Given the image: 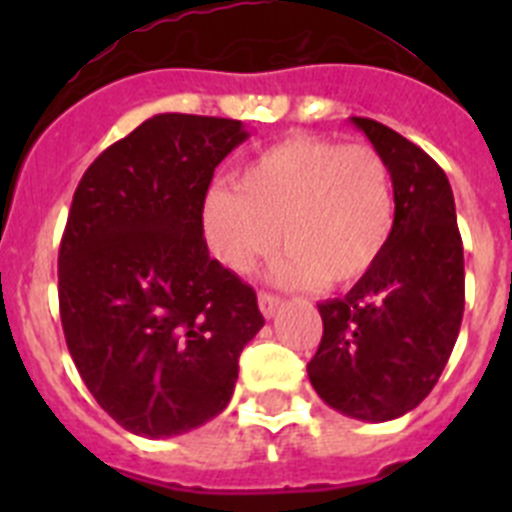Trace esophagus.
I'll use <instances>...</instances> for the list:
<instances>
[{
    "mask_svg": "<svg viewBox=\"0 0 512 512\" xmlns=\"http://www.w3.org/2000/svg\"><path fill=\"white\" fill-rule=\"evenodd\" d=\"M282 305V297L271 295V292H259V307L264 312V318H274V312Z\"/></svg>",
    "mask_w": 512,
    "mask_h": 512,
    "instance_id": "34e87169",
    "label": "esophagus"
}]
</instances>
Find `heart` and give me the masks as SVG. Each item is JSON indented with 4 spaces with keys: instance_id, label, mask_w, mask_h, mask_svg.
<instances>
[{
    "instance_id": "1",
    "label": "heart",
    "mask_w": 512,
    "mask_h": 512,
    "mask_svg": "<svg viewBox=\"0 0 512 512\" xmlns=\"http://www.w3.org/2000/svg\"><path fill=\"white\" fill-rule=\"evenodd\" d=\"M392 171L377 148L289 135L217 184L202 205L207 246L225 269L251 274L282 241L274 277L292 287H351L377 266L395 230Z\"/></svg>"
}]
</instances>
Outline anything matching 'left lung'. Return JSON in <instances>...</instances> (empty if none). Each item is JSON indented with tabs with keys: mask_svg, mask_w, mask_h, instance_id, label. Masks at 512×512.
I'll use <instances>...</instances> for the list:
<instances>
[{
	"mask_svg": "<svg viewBox=\"0 0 512 512\" xmlns=\"http://www.w3.org/2000/svg\"><path fill=\"white\" fill-rule=\"evenodd\" d=\"M395 184L390 246L346 297L320 302L323 338L307 377L330 408L384 423L418 408L454 351L464 315V246L451 184L423 148L351 117Z\"/></svg>",
	"mask_w": 512,
	"mask_h": 512,
	"instance_id": "left-lung-1",
	"label": "left lung"
}]
</instances>
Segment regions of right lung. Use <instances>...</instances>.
Wrapping results in <instances>:
<instances>
[{
	"label": "right lung",
	"instance_id": "1",
	"mask_svg": "<svg viewBox=\"0 0 512 512\" xmlns=\"http://www.w3.org/2000/svg\"><path fill=\"white\" fill-rule=\"evenodd\" d=\"M241 120L153 115L94 158L58 251V307L81 379L125 431L169 438L228 408L264 325L256 292L210 259L202 205Z\"/></svg>",
	"mask_w": 512,
	"mask_h": 512
}]
</instances>
